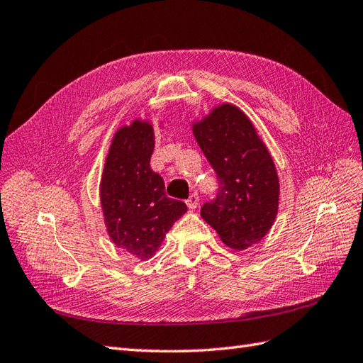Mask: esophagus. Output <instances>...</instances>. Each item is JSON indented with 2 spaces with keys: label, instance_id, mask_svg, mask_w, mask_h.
Wrapping results in <instances>:
<instances>
[{
  "label": "esophagus",
  "instance_id": "1",
  "mask_svg": "<svg viewBox=\"0 0 363 363\" xmlns=\"http://www.w3.org/2000/svg\"><path fill=\"white\" fill-rule=\"evenodd\" d=\"M186 204H188V208L191 209V211H194V209H197V206H199V195L197 194H191V197L186 200Z\"/></svg>",
  "mask_w": 363,
  "mask_h": 363
}]
</instances>
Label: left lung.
Listing matches in <instances>:
<instances>
[{
    "mask_svg": "<svg viewBox=\"0 0 363 363\" xmlns=\"http://www.w3.org/2000/svg\"><path fill=\"white\" fill-rule=\"evenodd\" d=\"M192 134L220 183L217 199L201 218L233 250L261 241L279 209L275 162L249 117L233 104H220L192 121Z\"/></svg>",
    "mask_w": 363,
    "mask_h": 363,
    "instance_id": "obj_1",
    "label": "left lung"
}]
</instances>
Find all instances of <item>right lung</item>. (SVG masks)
<instances>
[{"label":"right lung","instance_id":"1","mask_svg":"<svg viewBox=\"0 0 363 363\" xmlns=\"http://www.w3.org/2000/svg\"><path fill=\"white\" fill-rule=\"evenodd\" d=\"M154 143L148 119L137 117L117 128L99 184L106 233L117 247L140 261L157 253L166 233L188 211L183 201L166 197L162 177L151 171Z\"/></svg>","mask_w":363,"mask_h":363}]
</instances>
